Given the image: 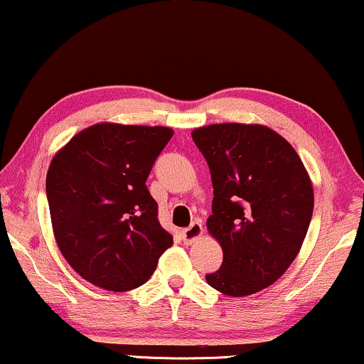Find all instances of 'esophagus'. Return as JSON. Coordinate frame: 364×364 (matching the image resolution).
<instances>
[{
	"instance_id": "34e87169",
	"label": "esophagus",
	"mask_w": 364,
	"mask_h": 364,
	"mask_svg": "<svg viewBox=\"0 0 364 364\" xmlns=\"http://www.w3.org/2000/svg\"><path fill=\"white\" fill-rule=\"evenodd\" d=\"M182 236V241L186 245H192L196 243L197 240H199L200 236H203V223L200 221H194L191 224L189 228H186V230H182L181 232Z\"/></svg>"
}]
</instances>
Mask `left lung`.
I'll return each instance as SVG.
<instances>
[{
	"label": "left lung",
	"instance_id": "1",
	"mask_svg": "<svg viewBox=\"0 0 364 364\" xmlns=\"http://www.w3.org/2000/svg\"><path fill=\"white\" fill-rule=\"evenodd\" d=\"M213 181L208 230L221 243V268L208 284L232 297L257 294L297 257L314 210V191L297 151L259 124H209L192 132Z\"/></svg>",
	"mask_w": 364,
	"mask_h": 364
}]
</instances>
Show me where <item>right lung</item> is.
Instances as JSON below:
<instances>
[{
  "mask_svg": "<svg viewBox=\"0 0 364 364\" xmlns=\"http://www.w3.org/2000/svg\"><path fill=\"white\" fill-rule=\"evenodd\" d=\"M172 134L101 123L53 156L45 183L53 235L84 280L111 291L136 289L172 246L145 183Z\"/></svg>",
  "mask_w": 364,
  "mask_h": 364,
  "instance_id": "obj_1",
  "label": "right lung"
}]
</instances>
